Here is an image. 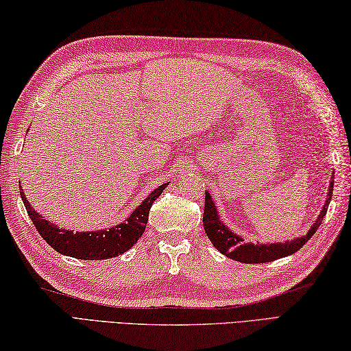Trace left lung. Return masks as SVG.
Wrapping results in <instances>:
<instances>
[{"label":"left lung","mask_w":351,"mask_h":351,"mask_svg":"<svg viewBox=\"0 0 351 351\" xmlns=\"http://www.w3.org/2000/svg\"><path fill=\"white\" fill-rule=\"evenodd\" d=\"M333 178V176H332ZM332 191H333V182H330L329 193H327V200L323 206L322 213H319L317 221L312 225L306 237L295 238L293 241L287 243H276V244H245L243 243V238L235 235L234 232L223 225L219 219L217 210L211 200L210 193H205V206H204V229L210 238L213 245L223 255L235 259L238 263L244 264H263V263H270V261L279 259L283 256L293 255L299 249L303 247L304 243H308L309 238L317 232V229L322 225L323 219L326 217L327 208H329V202L332 199Z\"/></svg>","instance_id":"obj_1"}]
</instances>
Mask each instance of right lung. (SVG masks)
I'll use <instances>...</instances> for the list:
<instances>
[{"mask_svg":"<svg viewBox=\"0 0 351 351\" xmlns=\"http://www.w3.org/2000/svg\"><path fill=\"white\" fill-rule=\"evenodd\" d=\"M167 184L160 185L155 189L151 195L146 197L145 202L134 211L130 219L125 223H121L110 230H99V232H77L72 230L58 229L57 226L51 225L49 221L45 220L42 215L37 214L32 205L28 204L24 191L21 190L22 202L25 205V210L32 219L33 225L36 226L37 232L47 241L52 249L57 250L62 255H68L77 259H108L119 256L121 253L130 250L134 244L137 243L141 234L145 232L146 223L149 219V210L152 204L166 189Z\"/></svg>","mask_w":351,"mask_h":351,"instance_id":"right-lung-1","label":"right lung"}]
</instances>
